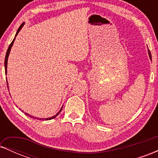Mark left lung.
I'll use <instances>...</instances> for the list:
<instances>
[{"label":"left lung","instance_id":"1","mask_svg":"<svg viewBox=\"0 0 158 158\" xmlns=\"http://www.w3.org/2000/svg\"><path fill=\"white\" fill-rule=\"evenodd\" d=\"M148 55H149V57H150V59H152V55H151V52H150V51H149V50H148Z\"/></svg>","mask_w":158,"mask_h":158}]
</instances>
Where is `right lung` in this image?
Segmentation results:
<instances>
[{
  "label": "right lung",
  "mask_w": 158,
  "mask_h": 158,
  "mask_svg": "<svg viewBox=\"0 0 158 158\" xmlns=\"http://www.w3.org/2000/svg\"><path fill=\"white\" fill-rule=\"evenodd\" d=\"M23 24H24V23H21V26L19 27V30H18V31H17V32H16V35H15V36L18 35V33H19V31L20 30H21V29L23 27ZM15 39H13V41H12V43H11V44H10V46H9V48H8V50H7V51H6V57H5V61H4V65H5V73H6H6H7V71H6V68H7V61H8V57H9V55H10V50H11V48H12V44H13V43H14V41H15ZM6 83H7V81H6ZM7 87H8V83H7ZM62 110V108H61V110H59V112H58L57 114H56L55 116H53V117H50V118H46V120H48V119H53V118H55V117H56V116H58L59 115V114L61 112V110ZM25 114H27V116H30V117H33L34 118V117H31V116L30 115H29L28 114H27V113H25ZM35 119H36V117H35ZM39 119H42V120H44V119H41V118H39Z\"/></svg>",
  "instance_id": "right-lung-1"
}]
</instances>
